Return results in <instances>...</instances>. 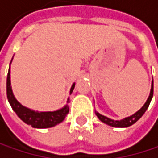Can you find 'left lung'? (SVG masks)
<instances>
[{
	"mask_svg": "<svg viewBox=\"0 0 158 158\" xmlns=\"http://www.w3.org/2000/svg\"><path fill=\"white\" fill-rule=\"evenodd\" d=\"M152 95H153V81L152 82V88H151V93H150V95L147 101L145 102V104L143 105V107L137 111L135 114H133L130 117H127V118H124V119L121 120V121H115V120H112V119H109V118L103 116L98 112H95V115L98 116V119L102 122L104 123L110 127H130L133 123H135L140 118L144 115V113L146 112V110L148 109L150 103H151V100L152 98Z\"/></svg>",
	"mask_w": 158,
	"mask_h": 158,
	"instance_id": "obj_1",
	"label": "left lung"
}]
</instances>
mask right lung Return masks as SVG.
<instances>
[{
	"mask_svg": "<svg viewBox=\"0 0 158 158\" xmlns=\"http://www.w3.org/2000/svg\"><path fill=\"white\" fill-rule=\"evenodd\" d=\"M74 87H75V83H73V85L71 86L70 94L74 89ZM6 95H7L9 104L11 105L16 115L19 117L25 123L31 125V127L35 128H48V127H55L58 123H62L69 112V107L67 104L64 106L62 109L53 111V112H38V111H34V110L23 106L21 103L15 98V96L13 95V93H12V89H11V86H10V66H9L7 78H6ZM67 102H69V98L67 99Z\"/></svg>",
	"mask_w": 158,
	"mask_h": 158,
	"instance_id": "obj_1",
	"label": "right lung"
}]
</instances>
